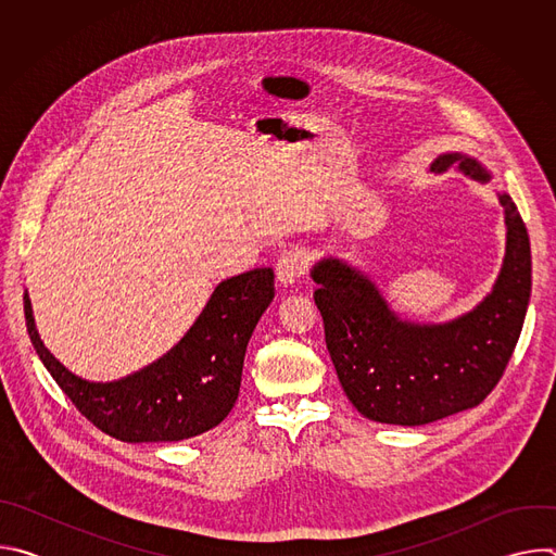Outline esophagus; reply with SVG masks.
<instances>
[{"label":"esophagus","mask_w":556,"mask_h":556,"mask_svg":"<svg viewBox=\"0 0 556 556\" xmlns=\"http://www.w3.org/2000/svg\"><path fill=\"white\" fill-rule=\"evenodd\" d=\"M275 270H277V281L281 286H294L299 281V277L305 273V262L299 253L288 251L279 257Z\"/></svg>","instance_id":"1"}]
</instances>
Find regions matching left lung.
Listing matches in <instances>:
<instances>
[{
    "label": "left lung",
    "instance_id": "obj_1",
    "mask_svg": "<svg viewBox=\"0 0 556 556\" xmlns=\"http://www.w3.org/2000/svg\"><path fill=\"white\" fill-rule=\"evenodd\" d=\"M486 185L493 174L470 155L446 151L429 172L453 169ZM504 208L506 253L491 292L468 312L442 324L405 319L378 283L339 257L309 268L319 286L326 345L350 403L369 420L420 427L478 407L500 382L519 341L530 303L532 262L523 219L508 193Z\"/></svg>",
    "mask_w": 556,
    "mask_h": 556
}]
</instances>
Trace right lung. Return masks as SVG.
<instances>
[{"label": "right lung", "instance_id": "add662e5", "mask_svg": "<svg viewBox=\"0 0 556 556\" xmlns=\"http://www.w3.org/2000/svg\"><path fill=\"white\" fill-rule=\"evenodd\" d=\"M273 279V268H255L219 281L169 352L108 382L76 376L52 356L39 337L28 290L26 328L43 367L94 427L123 442H180L230 414L249 341L275 296Z\"/></svg>", "mask_w": 556, "mask_h": 556}]
</instances>
